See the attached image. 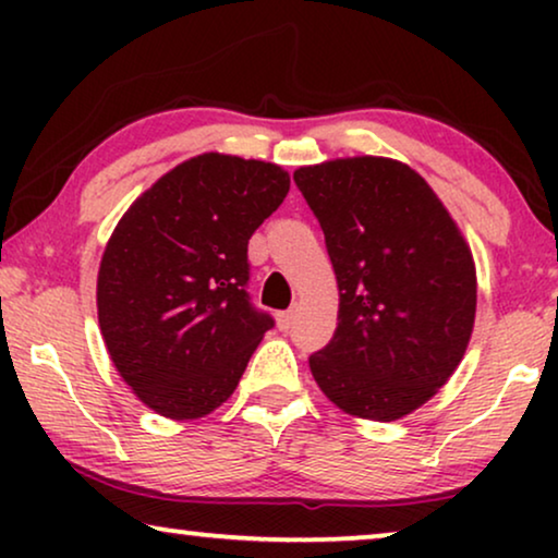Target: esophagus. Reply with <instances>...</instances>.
Listing matches in <instances>:
<instances>
[{
    "instance_id": "esophagus-1",
    "label": "esophagus",
    "mask_w": 558,
    "mask_h": 558,
    "mask_svg": "<svg viewBox=\"0 0 558 558\" xmlns=\"http://www.w3.org/2000/svg\"><path fill=\"white\" fill-rule=\"evenodd\" d=\"M294 317H296V310H284V312H279V315H277V325H279V330H289V327L294 325Z\"/></svg>"
}]
</instances>
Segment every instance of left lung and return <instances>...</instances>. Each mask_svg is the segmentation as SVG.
Listing matches in <instances>:
<instances>
[{
  "label": "left lung",
  "instance_id": "left-lung-1",
  "mask_svg": "<svg viewBox=\"0 0 558 558\" xmlns=\"http://www.w3.org/2000/svg\"><path fill=\"white\" fill-rule=\"evenodd\" d=\"M338 279L332 340L310 357L335 407L396 422L432 399L462 363L475 327L470 243L422 174L391 157L300 167Z\"/></svg>",
  "mask_w": 558,
  "mask_h": 558
}]
</instances>
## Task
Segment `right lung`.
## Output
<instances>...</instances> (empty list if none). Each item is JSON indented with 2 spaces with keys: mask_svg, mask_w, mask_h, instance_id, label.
Masks as SVG:
<instances>
[{
  "mask_svg": "<svg viewBox=\"0 0 558 558\" xmlns=\"http://www.w3.org/2000/svg\"><path fill=\"white\" fill-rule=\"evenodd\" d=\"M287 193L279 165L205 151L165 172L113 228L98 327L119 376L159 416L216 411L271 330L248 302L246 251Z\"/></svg>",
  "mask_w": 558,
  "mask_h": 558,
  "instance_id": "add662e5",
  "label": "right lung"
}]
</instances>
